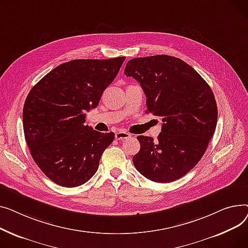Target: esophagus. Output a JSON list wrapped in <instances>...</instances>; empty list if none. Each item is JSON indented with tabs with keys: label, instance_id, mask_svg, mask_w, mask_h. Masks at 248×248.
<instances>
[{
	"label": "esophagus",
	"instance_id": "34e87169",
	"mask_svg": "<svg viewBox=\"0 0 248 248\" xmlns=\"http://www.w3.org/2000/svg\"><path fill=\"white\" fill-rule=\"evenodd\" d=\"M130 137H131V135L128 132H126V131H118V132L115 134V138L117 140H124V139H128Z\"/></svg>",
	"mask_w": 248,
	"mask_h": 248
}]
</instances>
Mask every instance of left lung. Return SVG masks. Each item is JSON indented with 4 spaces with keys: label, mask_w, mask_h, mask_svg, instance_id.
Segmentation results:
<instances>
[{
    "label": "left lung",
    "mask_w": 248,
    "mask_h": 248,
    "mask_svg": "<svg viewBox=\"0 0 248 248\" xmlns=\"http://www.w3.org/2000/svg\"><path fill=\"white\" fill-rule=\"evenodd\" d=\"M124 73L140 83L148 111L163 122L158 140L137 137L135 168L159 183L183 177L204 155L214 134L218 112L211 88L191 66L168 55L134 58Z\"/></svg>",
    "instance_id": "left-lung-1"
}]
</instances>
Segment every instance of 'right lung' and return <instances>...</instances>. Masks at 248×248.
<instances>
[{
	"mask_svg": "<svg viewBox=\"0 0 248 248\" xmlns=\"http://www.w3.org/2000/svg\"><path fill=\"white\" fill-rule=\"evenodd\" d=\"M125 57L63 63L29 92L23 109L26 142L36 164L56 184L76 187L96 173L100 158L114 140L84 125Z\"/></svg>",
	"mask_w": 248,
	"mask_h": 248,
	"instance_id": "right-lung-1",
	"label": "right lung"
}]
</instances>
